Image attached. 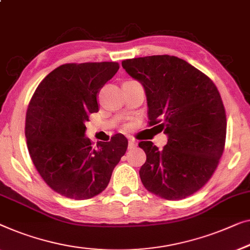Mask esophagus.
<instances>
[{
  "instance_id": "esophagus-1",
  "label": "esophagus",
  "mask_w": 250,
  "mask_h": 250,
  "mask_svg": "<svg viewBox=\"0 0 250 250\" xmlns=\"http://www.w3.org/2000/svg\"><path fill=\"white\" fill-rule=\"evenodd\" d=\"M136 146H137V142L135 140H132V139L128 140V147H129V149H133V147H135Z\"/></svg>"
}]
</instances>
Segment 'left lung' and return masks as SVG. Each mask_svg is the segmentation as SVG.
<instances>
[{"label": "left lung", "mask_w": 250, "mask_h": 250, "mask_svg": "<svg viewBox=\"0 0 250 250\" xmlns=\"http://www.w3.org/2000/svg\"><path fill=\"white\" fill-rule=\"evenodd\" d=\"M122 66L143 85L150 125L160 126L168 142L160 150L151 141L140 169L147 190L177 201L201 189L219 165L226 143V110L214 83L186 61L170 55L125 60Z\"/></svg>", "instance_id": "8db88e82"}]
</instances>
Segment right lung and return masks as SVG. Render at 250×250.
Segmentation results:
<instances>
[{
	"mask_svg": "<svg viewBox=\"0 0 250 250\" xmlns=\"http://www.w3.org/2000/svg\"><path fill=\"white\" fill-rule=\"evenodd\" d=\"M116 62L64 64L50 72L28 106L26 137L36 169L53 190L88 200L109 183L127 150L122 134L93 147L85 136L89 115L98 113V95L117 73Z\"/></svg>",
	"mask_w": 250,
	"mask_h": 250,
	"instance_id": "add662e5",
	"label": "right lung"
}]
</instances>
